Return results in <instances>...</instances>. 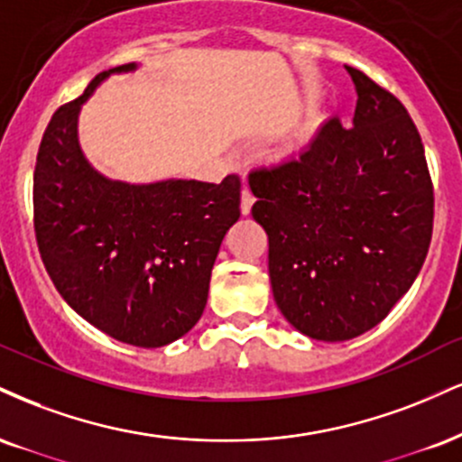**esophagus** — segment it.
Instances as JSON below:
<instances>
[{
	"instance_id": "esophagus-1",
	"label": "esophagus",
	"mask_w": 462,
	"mask_h": 462,
	"mask_svg": "<svg viewBox=\"0 0 462 462\" xmlns=\"http://www.w3.org/2000/svg\"><path fill=\"white\" fill-rule=\"evenodd\" d=\"M254 202H255L254 193L249 191V187H247V185H243V191H241V213H243V215H249V213H252Z\"/></svg>"
}]
</instances>
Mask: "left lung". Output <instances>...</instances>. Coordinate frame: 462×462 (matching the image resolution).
Wrapping results in <instances>:
<instances>
[{"label":"left lung","instance_id":"8db88e82","mask_svg":"<svg viewBox=\"0 0 462 462\" xmlns=\"http://www.w3.org/2000/svg\"><path fill=\"white\" fill-rule=\"evenodd\" d=\"M346 70L357 90L353 126L333 116L299 157L249 171L277 308L322 342L351 340L390 314L424 264L435 217L409 111Z\"/></svg>","mask_w":462,"mask_h":462}]
</instances>
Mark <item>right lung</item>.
Here are the masks:
<instances>
[{"mask_svg":"<svg viewBox=\"0 0 462 462\" xmlns=\"http://www.w3.org/2000/svg\"><path fill=\"white\" fill-rule=\"evenodd\" d=\"M116 66L53 114L34 170L38 252L64 301L116 340L157 348L178 340L207 308L221 241L241 217V178L219 185L109 180L83 157L81 105Z\"/></svg>","mask_w":462,"mask_h":462,"instance_id":"add662e5","label":"right lung"}]
</instances>
